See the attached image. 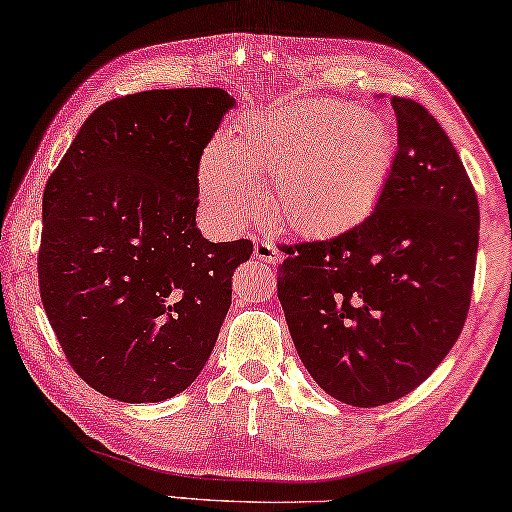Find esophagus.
<instances>
[{
  "mask_svg": "<svg viewBox=\"0 0 512 512\" xmlns=\"http://www.w3.org/2000/svg\"><path fill=\"white\" fill-rule=\"evenodd\" d=\"M254 256L265 265L276 267L281 263V251L270 238H256L254 240Z\"/></svg>",
  "mask_w": 512,
  "mask_h": 512,
  "instance_id": "34e87169",
  "label": "esophagus"
}]
</instances>
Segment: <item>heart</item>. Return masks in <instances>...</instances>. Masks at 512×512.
Returning a JSON list of instances; mask_svg holds the SVG:
<instances>
[{"mask_svg": "<svg viewBox=\"0 0 512 512\" xmlns=\"http://www.w3.org/2000/svg\"><path fill=\"white\" fill-rule=\"evenodd\" d=\"M397 158L383 115L345 102H299L249 117L236 147L201 158V199L217 222L236 224L263 204L258 177L274 179V217L304 233L354 226L379 204Z\"/></svg>", "mask_w": 512, "mask_h": 512, "instance_id": "heart-1", "label": "heart"}]
</instances>
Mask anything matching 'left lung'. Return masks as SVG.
<instances>
[{"instance_id": "left-lung-1", "label": "left lung", "mask_w": 512, "mask_h": 512, "mask_svg": "<svg viewBox=\"0 0 512 512\" xmlns=\"http://www.w3.org/2000/svg\"><path fill=\"white\" fill-rule=\"evenodd\" d=\"M397 158L367 220L299 242L279 301L301 363L342 404L397 401L433 374L463 331L479 251V201L438 120L390 99Z\"/></svg>"}]
</instances>
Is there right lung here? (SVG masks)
<instances>
[{
	"instance_id": "obj_1",
	"label": "right lung",
	"mask_w": 512,
	"mask_h": 512,
	"mask_svg": "<svg viewBox=\"0 0 512 512\" xmlns=\"http://www.w3.org/2000/svg\"><path fill=\"white\" fill-rule=\"evenodd\" d=\"M233 106L222 88L113 99L47 181L40 299L74 372L106 397L179 395L215 347L231 276L254 251L195 222L199 158Z\"/></svg>"
}]
</instances>
